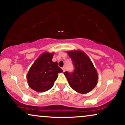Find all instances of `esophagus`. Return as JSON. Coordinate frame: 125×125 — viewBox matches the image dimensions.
Instances as JSON below:
<instances>
[{
    "instance_id": "obj_1",
    "label": "esophagus",
    "mask_w": 125,
    "mask_h": 125,
    "mask_svg": "<svg viewBox=\"0 0 125 125\" xmlns=\"http://www.w3.org/2000/svg\"><path fill=\"white\" fill-rule=\"evenodd\" d=\"M62 70H63V72H64L66 71L65 67H62Z\"/></svg>"
}]
</instances>
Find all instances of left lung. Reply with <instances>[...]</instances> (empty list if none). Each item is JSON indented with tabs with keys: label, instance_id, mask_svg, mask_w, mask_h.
Segmentation results:
<instances>
[{
	"label": "left lung",
	"instance_id": "1",
	"mask_svg": "<svg viewBox=\"0 0 125 125\" xmlns=\"http://www.w3.org/2000/svg\"><path fill=\"white\" fill-rule=\"evenodd\" d=\"M67 53L74 67L73 72H64L70 86L80 94L89 92L96 86L98 79V74L92 62L81 51H67Z\"/></svg>",
	"mask_w": 125,
	"mask_h": 125
}]
</instances>
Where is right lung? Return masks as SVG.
Wrapping results in <instances>:
<instances>
[{
	"label": "right lung",
	"mask_w": 125,
	"mask_h": 125,
	"mask_svg": "<svg viewBox=\"0 0 125 125\" xmlns=\"http://www.w3.org/2000/svg\"><path fill=\"white\" fill-rule=\"evenodd\" d=\"M53 54L48 52L42 54L29 71L27 74L28 84L35 91L43 92L49 90L53 86L58 73L63 72L57 62H52Z\"/></svg>",
	"instance_id": "add662e5"
}]
</instances>
